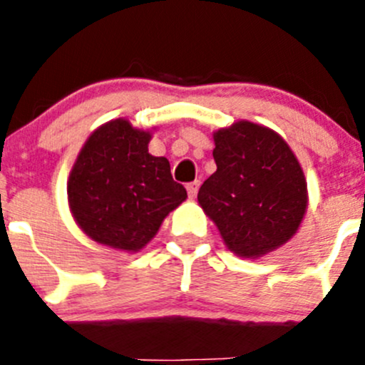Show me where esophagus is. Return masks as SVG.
<instances>
[{"label":"esophagus","instance_id":"1","mask_svg":"<svg viewBox=\"0 0 365 365\" xmlns=\"http://www.w3.org/2000/svg\"><path fill=\"white\" fill-rule=\"evenodd\" d=\"M198 187H200V182H198V181H193V182L187 184L186 190H187V195H190V198H195V195H197Z\"/></svg>","mask_w":365,"mask_h":365}]
</instances>
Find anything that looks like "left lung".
I'll return each instance as SVG.
<instances>
[{
    "instance_id": "1",
    "label": "left lung",
    "mask_w": 365,
    "mask_h": 365,
    "mask_svg": "<svg viewBox=\"0 0 365 365\" xmlns=\"http://www.w3.org/2000/svg\"><path fill=\"white\" fill-rule=\"evenodd\" d=\"M212 140L216 172L197 198L225 247L257 259L286 245L309 205L305 174L286 140L248 120L218 129Z\"/></svg>"
}]
</instances>
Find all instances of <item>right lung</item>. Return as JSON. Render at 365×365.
Listing matches in <instances>:
<instances>
[{
	"label": "right lung",
	"instance_id": "1",
	"mask_svg": "<svg viewBox=\"0 0 365 365\" xmlns=\"http://www.w3.org/2000/svg\"><path fill=\"white\" fill-rule=\"evenodd\" d=\"M153 133L128 118L99 125L79 150L67 181L71 215L96 243L136 254L168 212L186 200L167 158L149 153Z\"/></svg>",
	"mask_w": 365,
	"mask_h": 365
}]
</instances>
